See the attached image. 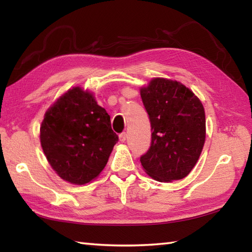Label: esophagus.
<instances>
[{
  "instance_id": "esophagus-1",
  "label": "esophagus",
  "mask_w": 252,
  "mask_h": 252,
  "mask_svg": "<svg viewBox=\"0 0 252 252\" xmlns=\"http://www.w3.org/2000/svg\"><path fill=\"white\" fill-rule=\"evenodd\" d=\"M119 140H120V142H121V143H125V142H126V132H122V133H120V134H119Z\"/></svg>"
}]
</instances>
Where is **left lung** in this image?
<instances>
[{
  "label": "left lung",
  "instance_id": "left-lung-1",
  "mask_svg": "<svg viewBox=\"0 0 252 252\" xmlns=\"http://www.w3.org/2000/svg\"><path fill=\"white\" fill-rule=\"evenodd\" d=\"M149 116L152 144L141 156L154 180H182L195 167L206 140L205 109L199 98L178 81L155 78L141 89Z\"/></svg>",
  "mask_w": 252,
  "mask_h": 252
}]
</instances>
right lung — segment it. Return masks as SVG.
Here are the masks:
<instances>
[{"mask_svg":"<svg viewBox=\"0 0 252 252\" xmlns=\"http://www.w3.org/2000/svg\"><path fill=\"white\" fill-rule=\"evenodd\" d=\"M40 141L53 170L69 183L82 185L103 171L118 135L93 94L77 87L45 112Z\"/></svg>","mask_w":252,"mask_h":252,"instance_id":"right-lung-1","label":"right lung"}]
</instances>
